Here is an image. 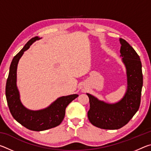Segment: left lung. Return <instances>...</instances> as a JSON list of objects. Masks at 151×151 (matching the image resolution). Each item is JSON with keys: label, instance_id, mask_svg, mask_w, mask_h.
Instances as JSON below:
<instances>
[{"label": "left lung", "instance_id": "1", "mask_svg": "<svg viewBox=\"0 0 151 151\" xmlns=\"http://www.w3.org/2000/svg\"><path fill=\"white\" fill-rule=\"evenodd\" d=\"M122 62L126 68L127 88L124 96L115 103L99 100L86 93L90 109L88 118L91 123L103 129H121L129 122L138 111L143 83L142 64L139 56L126 40L119 39Z\"/></svg>", "mask_w": 151, "mask_h": 151}]
</instances>
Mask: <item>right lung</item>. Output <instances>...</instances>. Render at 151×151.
<instances>
[{"instance_id": "right-lung-1", "label": "right lung", "mask_w": 151, "mask_h": 151, "mask_svg": "<svg viewBox=\"0 0 151 151\" xmlns=\"http://www.w3.org/2000/svg\"><path fill=\"white\" fill-rule=\"evenodd\" d=\"M41 39L39 37L32 38L13 58L6 85V101L13 118L23 127L34 131H45L59 125L65 117L66 107L78 96L76 94L60 96L47 108L37 111L28 109L21 103L17 85L18 64L24 51L29 49L36 40Z\"/></svg>"}]
</instances>
